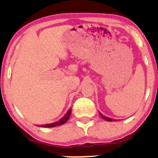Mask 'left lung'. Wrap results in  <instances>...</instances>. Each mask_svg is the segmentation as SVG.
Returning a JSON list of instances; mask_svg holds the SVG:
<instances>
[{"mask_svg": "<svg viewBox=\"0 0 158 158\" xmlns=\"http://www.w3.org/2000/svg\"><path fill=\"white\" fill-rule=\"evenodd\" d=\"M99 115L101 116V117H102L103 119H105V120H106V121H108V122H112V121H116V120H117V119H114L110 118V117H106V116L103 115L102 114H101L100 112H99Z\"/></svg>", "mask_w": 158, "mask_h": 158, "instance_id": "1", "label": "left lung"}]
</instances>
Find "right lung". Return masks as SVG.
<instances>
[{"instance_id":"1","label":"right lung","mask_w":158,"mask_h":158,"mask_svg":"<svg viewBox=\"0 0 158 158\" xmlns=\"http://www.w3.org/2000/svg\"><path fill=\"white\" fill-rule=\"evenodd\" d=\"M70 114H71V108L68 110V111L65 114V115L62 118L59 119V121L55 123H50V124H45V125H41V126H39V127H43V128H52V127H56V126H61V125L64 124L68 120V119L70 118Z\"/></svg>"}]
</instances>
